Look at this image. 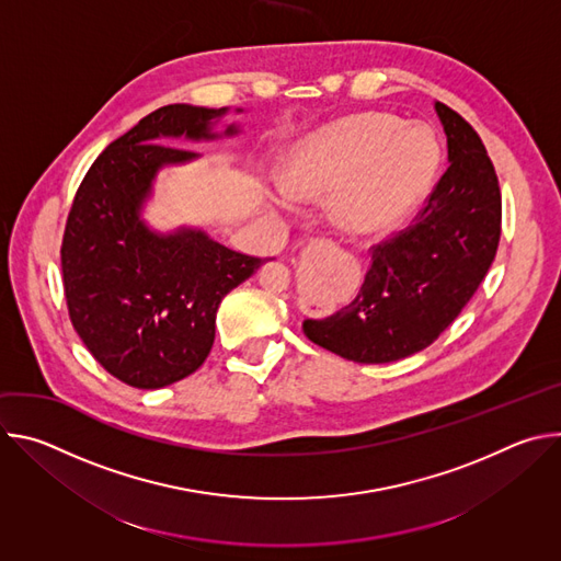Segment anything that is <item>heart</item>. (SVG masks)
Instances as JSON below:
<instances>
[{"label": "heart", "instance_id": "obj_1", "mask_svg": "<svg viewBox=\"0 0 561 561\" xmlns=\"http://www.w3.org/2000/svg\"><path fill=\"white\" fill-rule=\"evenodd\" d=\"M437 162L439 148L426 128L370 113L308 137L290 157L284 186L301 199L333 193V224L348 234H368L415 202Z\"/></svg>", "mask_w": 561, "mask_h": 561}]
</instances>
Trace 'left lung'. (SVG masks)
<instances>
[{"mask_svg":"<svg viewBox=\"0 0 561 561\" xmlns=\"http://www.w3.org/2000/svg\"><path fill=\"white\" fill-rule=\"evenodd\" d=\"M435 111L448 169L415 219L370 247L357 297L327 319H306L310 342L344 359L386 364L431 346L484 282L502 234L495 167L474 128L453 108Z\"/></svg>","mask_w":561,"mask_h":561,"instance_id":"8db88e82","label":"left lung"}]
</instances>
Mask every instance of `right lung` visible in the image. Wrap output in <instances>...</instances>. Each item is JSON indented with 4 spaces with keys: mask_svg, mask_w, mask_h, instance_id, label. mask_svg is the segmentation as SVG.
I'll return each instance as SVG.
<instances>
[{
    "mask_svg": "<svg viewBox=\"0 0 561 561\" xmlns=\"http://www.w3.org/2000/svg\"><path fill=\"white\" fill-rule=\"evenodd\" d=\"M224 111L171 104L139 119L95 159L66 219L70 322L91 355L133 388H162L195 373L213 348L221 299L266 262L195 230L159 237L137 217L157 169L195 157L159 141L213 137L210 119Z\"/></svg>",
    "mask_w": 561,
    "mask_h": 561,
    "instance_id": "1",
    "label": "right lung"
}]
</instances>
